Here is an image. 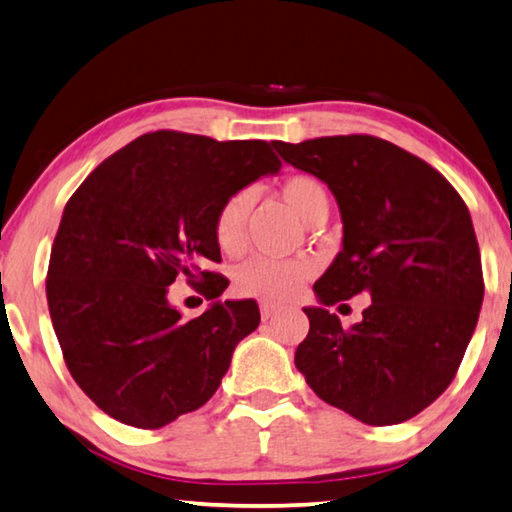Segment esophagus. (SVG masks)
<instances>
[{"mask_svg":"<svg viewBox=\"0 0 512 512\" xmlns=\"http://www.w3.org/2000/svg\"><path fill=\"white\" fill-rule=\"evenodd\" d=\"M276 312H279V308H276V306H272V303H261V317L263 319H272L274 315H276Z\"/></svg>","mask_w":512,"mask_h":512,"instance_id":"1","label":"esophagus"}]
</instances>
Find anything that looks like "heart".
<instances>
[{"label": "heart", "mask_w": 512, "mask_h": 512, "mask_svg": "<svg viewBox=\"0 0 512 512\" xmlns=\"http://www.w3.org/2000/svg\"><path fill=\"white\" fill-rule=\"evenodd\" d=\"M279 193L294 215L310 227L328 215V191L317 177L292 175L281 184ZM251 202H254L251 191H238L227 197L215 213L213 233L224 254H238L242 249ZM312 272L315 267L308 261H274V258L256 256L238 267L236 290L265 303H285L301 290Z\"/></svg>", "instance_id": "b5f03b06"}]
</instances>
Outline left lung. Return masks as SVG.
I'll use <instances>...</instances> for the list:
<instances>
[{
  "mask_svg": "<svg viewBox=\"0 0 512 512\" xmlns=\"http://www.w3.org/2000/svg\"><path fill=\"white\" fill-rule=\"evenodd\" d=\"M319 177L344 222L342 251L303 308L294 364L317 396L366 425L414 418L454 380L479 321L483 274L472 218L454 186L411 152L371 134L272 141ZM369 291L363 321L342 329L328 305Z\"/></svg>",
  "mask_w": 512,
  "mask_h": 512,
  "instance_id": "obj_1",
  "label": "left lung"
}]
</instances>
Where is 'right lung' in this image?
Returning <instances> with one entry per match:
<instances>
[{
  "label": "right lung",
  "mask_w": 512,
  "mask_h": 512,
  "mask_svg": "<svg viewBox=\"0 0 512 512\" xmlns=\"http://www.w3.org/2000/svg\"><path fill=\"white\" fill-rule=\"evenodd\" d=\"M279 170L267 141L157 130L116 150L69 197L51 247L49 315L71 378L107 416L157 429L218 391L261 312L251 299L218 301L229 281L202 272L220 263L215 213ZM179 273L214 301L188 322L167 303Z\"/></svg>",
  "instance_id": "obj_1"
}]
</instances>
